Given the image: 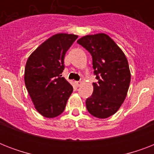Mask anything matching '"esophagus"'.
Returning a JSON list of instances; mask_svg holds the SVG:
<instances>
[{
    "instance_id": "esophagus-1",
    "label": "esophagus",
    "mask_w": 154,
    "mask_h": 154,
    "mask_svg": "<svg viewBox=\"0 0 154 154\" xmlns=\"http://www.w3.org/2000/svg\"><path fill=\"white\" fill-rule=\"evenodd\" d=\"M75 85H76L77 87H79L80 85H82V82H80V81H78V82H75Z\"/></svg>"
}]
</instances>
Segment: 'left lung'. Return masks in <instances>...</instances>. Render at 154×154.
I'll list each match as a JSON object with an SVG mask.
<instances>
[{"label":"left lung","instance_id":"1","mask_svg":"<svg viewBox=\"0 0 154 154\" xmlns=\"http://www.w3.org/2000/svg\"><path fill=\"white\" fill-rule=\"evenodd\" d=\"M77 43L91 54L97 80L85 101L87 109L95 117L107 118L119 109L129 89L131 76L126 57L105 33L88 35Z\"/></svg>","mask_w":154,"mask_h":154}]
</instances>
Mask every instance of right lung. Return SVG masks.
Wrapping results in <instances>:
<instances>
[{"label": "right lung", "instance_id": "1", "mask_svg": "<svg viewBox=\"0 0 154 154\" xmlns=\"http://www.w3.org/2000/svg\"><path fill=\"white\" fill-rule=\"evenodd\" d=\"M77 36L58 33L42 43L28 59L25 83L38 112L45 117H57L65 110L72 86L61 77L66 52Z\"/></svg>", "mask_w": 154, "mask_h": 154}]
</instances>
